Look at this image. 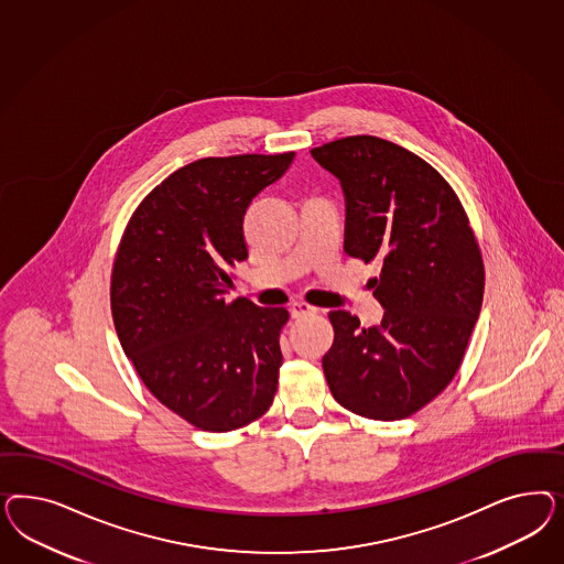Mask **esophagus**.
<instances>
[{
    "mask_svg": "<svg viewBox=\"0 0 564 564\" xmlns=\"http://www.w3.org/2000/svg\"><path fill=\"white\" fill-rule=\"evenodd\" d=\"M291 318H304L316 314V307L310 306L306 302H293L290 307Z\"/></svg>",
    "mask_w": 564,
    "mask_h": 564,
    "instance_id": "1",
    "label": "esophagus"
}]
</instances>
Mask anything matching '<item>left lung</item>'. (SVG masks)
<instances>
[{"instance_id":"obj_1","label":"left lung","mask_w":564,"mask_h":564,"mask_svg":"<svg viewBox=\"0 0 564 564\" xmlns=\"http://www.w3.org/2000/svg\"><path fill=\"white\" fill-rule=\"evenodd\" d=\"M310 153L341 184L345 252L382 264L370 281L384 307L380 325L361 328L347 310L328 314V389L364 417H408L462 366L484 297L478 241L457 194L408 149L347 137Z\"/></svg>"}]
</instances>
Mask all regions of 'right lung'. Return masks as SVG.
Segmentation results:
<instances>
[{"instance_id": "right-lung-1", "label": "right lung", "mask_w": 564, "mask_h": 564, "mask_svg": "<svg viewBox=\"0 0 564 564\" xmlns=\"http://www.w3.org/2000/svg\"><path fill=\"white\" fill-rule=\"evenodd\" d=\"M295 153L208 156L173 171L128 223L111 312L147 389L192 426L229 432L271 408L285 307L238 297L229 269L248 258L243 215Z\"/></svg>"}]
</instances>
